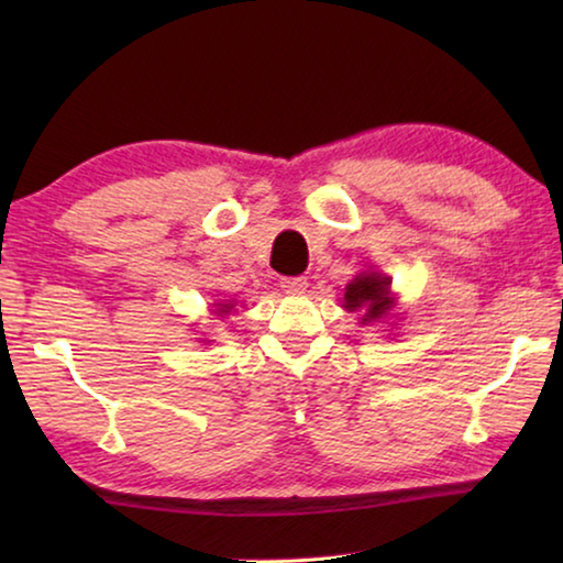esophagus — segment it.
<instances>
[{
    "label": "esophagus",
    "mask_w": 563,
    "mask_h": 563,
    "mask_svg": "<svg viewBox=\"0 0 563 563\" xmlns=\"http://www.w3.org/2000/svg\"><path fill=\"white\" fill-rule=\"evenodd\" d=\"M280 288L285 292H290V295L305 292V288H308V278H302V275H298V278H283L280 280Z\"/></svg>",
    "instance_id": "1"
}]
</instances>
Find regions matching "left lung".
I'll use <instances>...</instances> for the list:
<instances>
[{"mask_svg":"<svg viewBox=\"0 0 563 563\" xmlns=\"http://www.w3.org/2000/svg\"><path fill=\"white\" fill-rule=\"evenodd\" d=\"M393 278H387L385 273L367 271L360 273L357 278H352L345 285V298H342V308L350 312H362L360 322L367 325V322H379L389 316V310L395 308L393 290Z\"/></svg>","mask_w":563,"mask_h":563,"instance_id":"obj_1","label":"left lung"}]
</instances>
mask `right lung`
I'll list each match as a JSON object with an SVG mask.
<instances>
[{
  "label": "right lung",
  "instance_id": "obj_1",
  "mask_svg": "<svg viewBox=\"0 0 563 563\" xmlns=\"http://www.w3.org/2000/svg\"><path fill=\"white\" fill-rule=\"evenodd\" d=\"M233 310V302H225V305H218V316H228V312Z\"/></svg>",
  "mask_w": 563,
  "mask_h": 563
}]
</instances>
